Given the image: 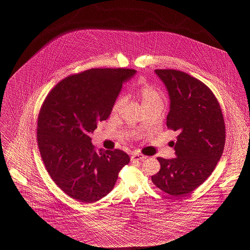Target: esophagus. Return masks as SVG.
<instances>
[{"label": "esophagus", "mask_w": 250, "mask_h": 250, "mask_svg": "<svg viewBox=\"0 0 250 250\" xmlns=\"http://www.w3.org/2000/svg\"><path fill=\"white\" fill-rule=\"evenodd\" d=\"M130 158H131V160H133V161H138V160H145V159L146 158V156L144 155V154L139 153V152L134 151V152H132Z\"/></svg>", "instance_id": "esophagus-1"}]
</instances>
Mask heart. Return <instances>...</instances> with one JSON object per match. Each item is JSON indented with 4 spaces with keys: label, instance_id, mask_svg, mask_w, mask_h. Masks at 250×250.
I'll use <instances>...</instances> for the list:
<instances>
[{
    "label": "heart",
    "instance_id": "1",
    "mask_svg": "<svg viewBox=\"0 0 250 250\" xmlns=\"http://www.w3.org/2000/svg\"><path fill=\"white\" fill-rule=\"evenodd\" d=\"M136 92H137V95L139 96L144 106L149 105V104L157 103V102L162 103L161 93L155 87H153L152 85H150L148 83H146V82L141 83L138 86ZM124 104H125V99L123 97L118 98L113 104L112 111L114 113H118L122 109Z\"/></svg>",
    "mask_w": 250,
    "mask_h": 250
}]
</instances>
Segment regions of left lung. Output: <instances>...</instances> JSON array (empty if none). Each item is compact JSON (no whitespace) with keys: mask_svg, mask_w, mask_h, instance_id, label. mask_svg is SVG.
<instances>
[{"mask_svg":"<svg viewBox=\"0 0 250 250\" xmlns=\"http://www.w3.org/2000/svg\"><path fill=\"white\" fill-rule=\"evenodd\" d=\"M170 97L167 127L177 131L173 159L157 157L160 170L151 176L163 192L183 197L216 168L226 144V125L218 99L199 79L175 69H156Z\"/></svg>","mask_w":250,"mask_h":250,"instance_id":"left-lung-1","label":"left lung"}]
</instances>
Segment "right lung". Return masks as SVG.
Masks as SVG:
<instances>
[{
	"label": "right lung",
	"instance_id": "add662e5",
	"mask_svg": "<svg viewBox=\"0 0 250 250\" xmlns=\"http://www.w3.org/2000/svg\"><path fill=\"white\" fill-rule=\"evenodd\" d=\"M126 68H92L69 75L44 99L38 118V146L54 183L69 197L94 203L114 188L129 156L100 150L90 132L109 118L123 83L134 75Z\"/></svg>",
	"mask_w": 250,
	"mask_h": 250
}]
</instances>
